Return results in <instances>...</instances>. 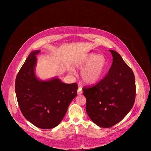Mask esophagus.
<instances>
[{"instance_id": "esophagus-1", "label": "esophagus", "mask_w": 151, "mask_h": 151, "mask_svg": "<svg viewBox=\"0 0 151 151\" xmlns=\"http://www.w3.org/2000/svg\"><path fill=\"white\" fill-rule=\"evenodd\" d=\"M82 93V87H78V94H81Z\"/></svg>"}]
</instances>
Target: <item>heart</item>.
Returning a JSON list of instances; mask_svg holds the SVG:
<instances>
[{
  "label": "heart",
  "instance_id": "obj_1",
  "mask_svg": "<svg viewBox=\"0 0 151 151\" xmlns=\"http://www.w3.org/2000/svg\"><path fill=\"white\" fill-rule=\"evenodd\" d=\"M77 67L79 69L84 68L81 72L83 81L86 83L94 84L103 76L107 67V61L103 56L90 54L81 61Z\"/></svg>",
  "mask_w": 151,
  "mask_h": 151
}]
</instances>
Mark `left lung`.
<instances>
[{"instance_id":"obj_1","label":"left lung","mask_w":151,"mask_h":151,"mask_svg":"<svg viewBox=\"0 0 151 151\" xmlns=\"http://www.w3.org/2000/svg\"><path fill=\"white\" fill-rule=\"evenodd\" d=\"M109 51L113 63L108 73L94 86L83 88L86 111L93 122L103 128L120 122L132 109L136 96L132 69L117 52Z\"/></svg>"}]
</instances>
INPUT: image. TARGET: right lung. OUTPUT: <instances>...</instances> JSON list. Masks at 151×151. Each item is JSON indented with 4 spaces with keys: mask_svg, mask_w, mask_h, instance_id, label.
<instances>
[{
    "mask_svg": "<svg viewBox=\"0 0 151 151\" xmlns=\"http://www.w3.org/2000/svg\"><path fill=\"white\" fill-rule=\"evenodd\" d=\"M32 51L18 72L15 83L17 101L27 120L42 129L57 126L77 95L76 83H65L58 78L40 81L35 74L36 57Z\"/></svg>",
    "mask_w": 151,
    "mask_h": 151,
    "instance_id": "obj_1",
    "label": "right lung"
}]
</instances>
